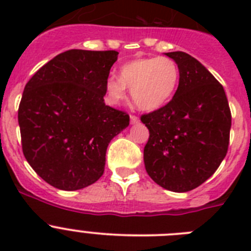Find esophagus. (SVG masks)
I'll use <instances>...</instances> for the list:
<instances>
[{
    "label": "esophagus",
    "mask_w": 251,
    "mask_h": 251,
    "mask_svg": "<svg viewBox=\"0 0 251 251\" xmlns=\"http://www.w3.org/2000/svg\"><path fill=\"white\" fill-rule=\"evenodd\" d=\"M139 122V118L138 117H137V115H130V123L132 124H136V123H138Z\"/></svg>",
    "instance_id": "obj_1"
}]
</instances>
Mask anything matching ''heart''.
<instances>
[{
  "label": "heart",
  "instance_id": "b5f03b06",
  "mask_svg": "<svg viewBox=\"0 0 251 251\" xmlns=\"http://www.w3.org/2000/svg\"><path fill=\"white\" fill-rule=\"evenodd\" d=\"M178 80V66L170 57H139L124 64L119 77L106 79V98L118 104L126 98V88H129L139 109H158L174 97Z\"/></svg>",
  "mask_w": 251,
  "mask_h": 251
}]
</instances>
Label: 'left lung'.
<instances>
[{
	"instance_id": "obj_1",
	"label": "left lung",
	"mask_w": 251,
	"mask_h": 251,
	"mask_svg": "<svg viewBox=\"0 0 251 251\" xmlns=\"http://www.w3.org/2000/svg\"><path fill=\"white\" fill-rule=\"evenodd\" d=\"M179 70L174 98L141 117L150 130L143 151L148 176L161 187L187 192L202 185L225 158L231 112L223 85L182 51L167 52Z\"/></svg>"
}]
</instances>
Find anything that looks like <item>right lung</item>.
I'll use <instances>...</instances> for the list:
<instances>
[{
	"instance_id": "add662e5",
	"label": "right lung",
	"mask_w": 251,
	"mask_h": 251,
	"mask_svg": "<svg viewBox=\"0 0 251 251\" xmlns=\"http://www.w3.org/2000/svg\"><path fill=\"white\" fill-rule=\"evenodd\" d=\"M114 50H68L40 68L19 106L22 152L49 185L74 191L98 181L109 142L129 126L126 112L105 105Z\"/></svg>"
}]
</instances>
